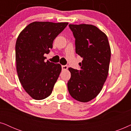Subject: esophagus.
<instances>
[{"instance_id":"1","label":"esophagus","mask_w":131,"mask_h":131,"mask_svg":"<svg viewBox=\"0 0 131 131\" xmlns=\"http://www.w3.org/2000/svg\"><path fill=\"white\" fill-rule=\"evenodd\" d=\"M62 70H66L68 69V66L67 65H64V66H61Z\"/></svg>"}]
</instances>
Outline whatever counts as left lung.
<instances>
[{
    "instance_id": "8db88e82",
    "label": "left lung",
    "mask_w": 131,
    "mask_h": 131,
    "mask_svg": "<svg viewBox=\"0 0 131 131\" xmlns=\"http://www.w3.org/2000/svg\"><path fill=\"white\" fill-rule=\"evenodd\" d=\"M75 38L76 53L83 58L80 70L70 67L69 94L77 101L88 102L98 95L108 76L111 50L107 36L91 24H69Z\"/></svg>"
}]
</instances>
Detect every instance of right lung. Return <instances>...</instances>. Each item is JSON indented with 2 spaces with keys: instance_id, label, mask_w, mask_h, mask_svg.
<instances>
[{
  "instance_id": "right-lung-1",
  "label": "right lung",
  "mask_w": 131,
  "mask_h": 131,
  "mask_svg": "<svg viewBox=\"0 0 131 131\" xmlns=\"http://www.w3.org/2000/svg\"><path fill=\"white\" fill-rule=\"evenodd\" d=\"M68 23L33 22L19 34L15 45V60L19 82L29 95L36 100L51 94L61 71L60 64L45 61L53 40Z\"/></svg>"
}]
</instances>
